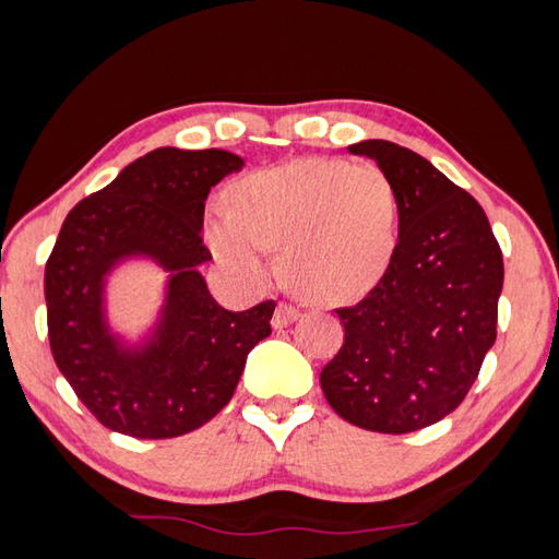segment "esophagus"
I'll return each instance as SVG.
<instances>
[{
  "label": "esophagus",
  "instance_id": "esophagus-1",
  "mask_svg": "<svg viewBox=\"0 0 559 559\" xmlns=\"http://www.w3.org/2000/svg\"><path fill=\"white\" fill-rule=\"evenodd\" d=\"M298 319H300V310H298V307H293V305H278L276 312H273L271 324H273V329H286V326H290L293 322H298Z\"/></svg>",
  "mask_w": 559,
  "mask_h": 559
}]
</instances>
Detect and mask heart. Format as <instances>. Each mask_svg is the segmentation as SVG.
I'll return each instance as SVG.
<instances>
[{
    "instance_id": "obj_1",
    "label": "heart",
    "mask_w": 559,
    "mask_h": 559,
    "mask_svg": "<svg viewBox=\"0 0 559 559\" xmlns=\"http://www.w3.org/2000/svg\"><path fill=\"white\" fill-rule=\"evenodd\" d=\"M204 235L221 266L245 286L273 276L281 249L286 278L319 302H353L391 266L399 242V194L374 163L298 158L257 170L213 199Z\"/></svg>"
}]
</instances>
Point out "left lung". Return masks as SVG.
Listing matches in <instances>:
<instances>
[{"label":"left lung","instance_id":"obj_1","mask_svg":"<svg viewBox=\"0 0 559 559\" xmlns=\"http://www.w3.org/2000/svg\"><path fill=\"white\" fill-rule=\"evenodd\" d=\"M348 151L394 180L399 242L367 298L336 310L346 341L319 384L343 420L406 435L442 420L476 382L497 336L502 249L478 201L430 160L382 139Z\"/></svg>","mask_w":559,"mask_h":559}]
</instances>
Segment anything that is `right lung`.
<instances>
[{
  "instance_id": "add662e5",
  "label": "right lung",
  "mask_w": 559,
  "mask_h": 559,
  "mask_svg": "<svg viewBox=\"0 0 559 559\" xmlns=\"http://www.w3.org/2000/svg\"><path fill=\"white\" fill-rule=\"evenodd\" d=\"M245 160L230 151L156 148L69 211L45 266L50 348L83 406L110 430L168 439L221 413L247 355L271 334L276 302L230 312L199 266L204 204ZM144 260L166 273L154 322L129 337L111 324L109 281Z\"/></svg>"
}]
</instances>
